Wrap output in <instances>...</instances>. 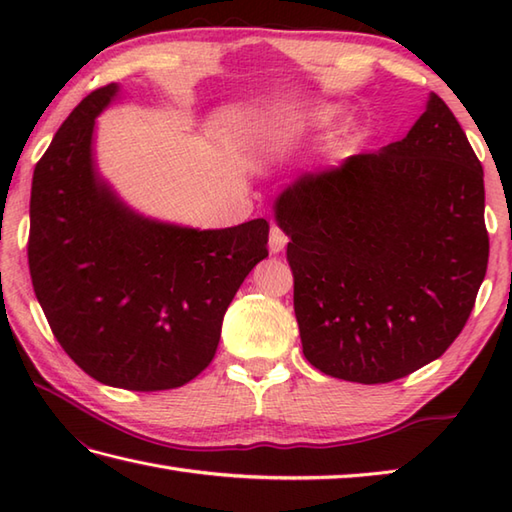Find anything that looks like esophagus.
<instances>
[{
    "label": "esophagus",
    "mask_w": 512,
    "mask_h": 512,
    "mask_svg": "<svg viewBox=\"0 0 512 512\" xmlns=\"http://www.w3.org/2000/svg\"><path fill=\"white\" fill-rule=\"evenodd\" d=\"M286 244H288V235L284 228H279L277 224L270 226V237H268L270 253H281V250L286 248Z\"/></svg>",
    "instance_id": "1"
}]
</instances>
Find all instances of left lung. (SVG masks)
<instances>
[{
    "label": "left lung",
    "instance_id": "left-lung-1",
    "mask_svg": "<svg viewBox=\"0 0 512 512\" xmlns=\"http://www.w3.org/2000/svg\"><path fill=\"white\" fill-rule=\"evenodd\" d=\"M275 217L303 354L323 374L391 383L469 321L488 266L484 171L438 94L398 143L292 182Z\"/></svg>",
    "mask_w": 512,
    "mask_h": 512
}]
</instances>
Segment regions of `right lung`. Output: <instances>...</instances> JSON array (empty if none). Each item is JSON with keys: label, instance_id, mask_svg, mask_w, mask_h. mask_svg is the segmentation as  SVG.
<instances>
[{"label": "right lung", "instance_id": "add662e5", "mask_svg": "<svg viewBox=\"0 0 512 512\" xmlns=\"http://www.w3.org/2000/svg\"><path fill=\"white\" fill-rule=\"evenodd\" d=\"M110 83L74 107L32 176L28 266L54 339L99 383L162 391L213 361L222 319L268 257L266 220L220 231L129 211L92 162L94 118Z\"/></svg>", "mask_w": 512, "mask_h": 512}]
</instances>
